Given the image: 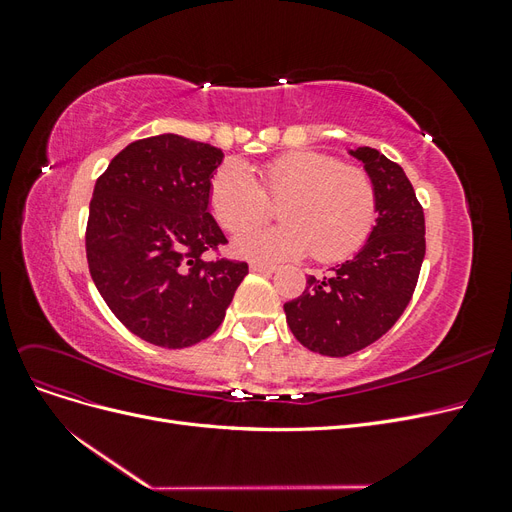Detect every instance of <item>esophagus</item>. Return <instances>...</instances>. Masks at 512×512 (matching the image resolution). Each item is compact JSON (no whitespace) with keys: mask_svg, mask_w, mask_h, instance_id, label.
<instances>
[{"mask_svg":"<svg viewBox=\"0 0 512 512\" xmlns=\"http://www.w3.org/2000/svg\"><path fill=\"white\" fill-rule=\"evenodd\" d=\"M250 269L254 271V273H273L277 267H273V265H267V262H250Z\"/></svg>","mask_w":512,"mask_h":512,"instance_id":"34e87169","label":"esophagus"}]
</instances>
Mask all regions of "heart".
<instances>
[{"label":"heart","instance_id":"heart-1","mask_svg":"<svg viewBox=\"0 0 512 512\" xmlns=\"http://www.w3.org/2000/svg\"><path fill=\"white\" fill-rule=\"evenodd\" d=\"M239 164L215 173L209 190L218 222L238 232L235 252L247 258L284 260L312 254L320 262L350 256L367 239L376 218V192L359 168L314 151L288 153L256 168ZM281 205L284 227L254 229L270 214L268 200ZM252 227V231H245Z\"/></svg>","mask_w":512,"mask_h":512}]
</instances>
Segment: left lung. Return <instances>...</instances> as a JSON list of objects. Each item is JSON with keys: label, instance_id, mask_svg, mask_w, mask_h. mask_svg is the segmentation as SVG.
Returning <instances> with one entry per match:
<instances>
[{"label": "left lung", "instance_id": "left-lung-1", "mask_svg": "<svg viewBox=\"0 0 512 512\" xmlns=\"http://www.w3.org/2000/svg\"><path fill=\"white\" fill-rule=\"evenodd\" d=\"M376 192V224L350 260L327 277H307L284 305L292 335L312 352L348 356L374 344L404 314L425 258V215L404 168L378 149L356 147Z\"/></svg>", "mask_w": 512, "mask_h": 512}]
</instances>
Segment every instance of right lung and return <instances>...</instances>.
<instances>
[{
    "mask_svg": "<svg viewBox=\"0 0 512 512\" xmlns=\"http://www.w3.org/2000/svg\"><path fill=\"white\" fill-rule=\"evenodd\" d=\"M222 149L166 132L123 147L96 181L87 262L126 329L162 348L218 331L247 275L245 262L203 254L226 243L209 213Z\"/></svg>",
    "mask_w": 512,
    "mask_h": 512,
    "instance_id": "add662e5",
    "label": "right lung"
}]
</instances>
